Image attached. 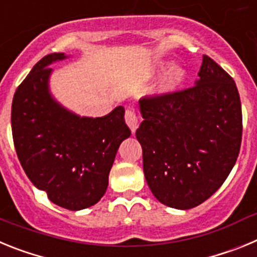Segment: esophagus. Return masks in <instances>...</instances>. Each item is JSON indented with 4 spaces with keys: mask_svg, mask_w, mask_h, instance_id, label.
<instances>
[{
    "mask_svg": "<svg viewBox=\"0 0 257 257\" xmlns=\"http://www.w3.org/2000/svg\"><path fill=\"white\" fill-rule=\"evenodd\" d=\"M124 121H126L127 126L130 127L131 133L135 134L136 128L139 126V119H138V115L133 109H127L126 113H124Z\"/></svg>",
    "mask_w": 257,
    "mask_h": 257,
    "instance_id": "esophagus-1",
    "label": "esophagus"
}]
</instances>
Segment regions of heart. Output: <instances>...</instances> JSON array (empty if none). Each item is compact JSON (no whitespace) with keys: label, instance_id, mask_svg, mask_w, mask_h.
Instances as JSON below:
<instances>
[{"label":"heart","instance_id":"heart-1","mask_svg":"<svg viewBox=\"0 0 257 257\" xmlns=\"http://www.w3.org/2000/svg\"><path fill=\"white\" fill-rule=\"evenodd\" d=\"M170 67H171V63H163V64H161L160 68L161 69H166V68ZM185 79H187V70L184 69L183 67L175 65L163 77L156 92L160 95L171 94V92L176 91L185 82Z\"/></svg>","mask_w":257,"mask_h":257}]
</instances>
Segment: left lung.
I'll return each instance as SVG.
<instances>
[{"mask_svg":"<svg viewBox=\"0 0 257 257\" xmlns=\"http://www.w3.org/2000/svg\"><path fill=\"white\" fill-rule=\"evenodd\" d=\"M136 130L143 169L163 205L189 210L216 192L235 165L242 108L234 79L203 55L198 79L183 91L140 99Z\"/></svg>","mask_w":257,"mask_h":257,"instance_id":"obj_1","label":"left lung"}]
</instances>
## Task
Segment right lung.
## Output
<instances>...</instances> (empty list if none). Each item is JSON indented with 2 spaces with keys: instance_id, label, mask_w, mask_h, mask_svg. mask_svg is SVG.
<instances>
[{
  "instance_id": "add662e5",
  "label": "right lung",
  "mask_w": 257,
  "mask_h": 257,
  "mask_svg": "<svg viewBox=\"0 0 257 257\" xmlns=\"http://www.w3.org/2000/svg\"><path fill=\"white\" fill-rule=\"evenodd\" d=\"M54 52L41 59L17 88L11 128L18 158L36 188L50 201L78 211L100 201L118 148L131 135L123 106L104 117H81L50 92V65L67 59Z\"/></svg>"
}]
</instances>
